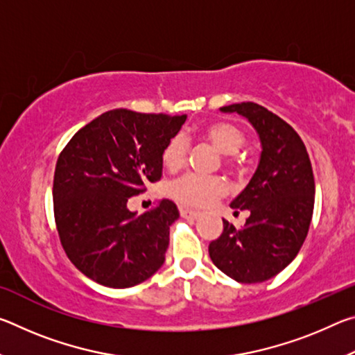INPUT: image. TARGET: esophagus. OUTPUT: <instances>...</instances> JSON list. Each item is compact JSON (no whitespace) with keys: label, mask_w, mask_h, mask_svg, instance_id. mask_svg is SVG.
Returning <instances> with one entry per match:
<instances>
[{"label":"esophagus","mask_w":355,"mask_h":355,"mask_svg":"<svg viewBox=\"0 0 355 355\" xmlns=\"http://www.w3.org/2000/svg\"><path fill=\"white\" fill-rule=\"evenodd\" d=\"M180 214H182L183 218H186V219H197V218H199V213L194 211V209L186 208V207H180Z\"/></svg>","instance_id":"34e87169"}]
</instances>
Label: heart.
Returning <instances> with one entry per match:
<instances>
[{
    "label": "heart",
    "instance_id": "heart-1",
    "mask_svg": "<svg viewBox=\"0 0 355 355\" xmlns=\"http://www.w3.org/2000/svg\"><path fill=\"white\" fill-rule=\"evenodd\" d=\"M208 142L224 153V166L227 169L241 172L244 169V159L238 155V150L244 146L245 135L238 125L218 120L208 123L202 131ZM188 155V141L182 135L172 136L166 142L161 153V159L167 171L175 172L184 164ZM167 192L173 200L183 207L203 208L225 192V184L219 177H203L197 173H184L167 184Z\"/></svg>",
    "mask_w": 355,
    "mask_h": 355
}]
</instances>
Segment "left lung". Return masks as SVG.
<instances>
[{
  "label": "left lung",
  "mask_w": 355,
  "mask_h": 355,
  "mask_svg": "<svg viewBox=\"0 0 355 355\" xmlns=\"http://www.w3.org/2000/svg\"><path fill=\"white\" fill-rule=\"evenodd\" d=\"M249 120L261 142L260 163L232 208L248 209L243 228L224 219L209 243L216 268L241 284H260L296 258L307 238L315 205V178L302 139L284 119L252 101L220 107Z\"/></svg>",
  "instance_id": "1"
}]
</instances>
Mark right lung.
<instances>
[{"instance_id":"obj_1","label":"right lung","mask_w":355,"mask_h":355,"mask_svg":"<svg viewBox=\"0 0 355 355\" xmlns=\"http://www.w3.org/2000/svg\"><path fill=\"white\" fill-rule=\"evenodd\" d=\"M183 116L130 110L103 112L71 137L59 155L53 207L59 239L70 261L100 285L130 288L158 271L178 208L163 199L130 211V197L163 175L161 153Z\"/></svg>"}]
</instances>
